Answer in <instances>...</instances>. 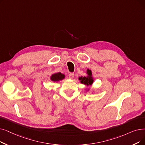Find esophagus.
<instances>
[{
    "label": "esophagus",
    "instance_id": "esophagus-1",
    "mask_svg": "<svg viewBox=\"0 0 145 145\" xmlns=\"http://www.w3.org/2000/svg\"><path fill=\"white\" fill-rule=\"evenodd\" d=\"M74 78V73H70L69 74V78L72 79Z\"/></svg>",
    "mask_w": 145,
    "mask_h": 145
}]
</instances>
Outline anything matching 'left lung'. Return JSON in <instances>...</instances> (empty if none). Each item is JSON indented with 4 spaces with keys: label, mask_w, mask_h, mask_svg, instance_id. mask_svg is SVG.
I'll use <instances>...</instances> for the list:
<instances>
[{
    "label": "left lung",
    "mask_w": 145,
    "mask_h": 145,
    "mask_svg": "<svg viewBox=\"0 0 145 145\" xmlns=\"http://www.w3.org/2000/svg\"><path fill=\"white\" fill-rule=\"evenodd\" d=\"M87 74H88V76L86 77L82 76L79 78V79L80 80V82L82 84L88 86L92 85V84L93 82V79L92 76V72L91 70L88 69Z\"/></svg>",
    "instance_id": "obj_1"
}]
</instances>
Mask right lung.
<instances>
[{
	"label": "right lung",
	"instance_id": "obj_1",
	"mask_svg": "<svg viewBox=\"0 0 145 145\" xmlns=\"http://www.w3.org/2000/svg\"><path fill=\"white\" fill-rule=\"evenodd\" d=\"M65 78V75L61 73L60 72L53 74L51 77H50V79H51L53 82H58L59 80H61Z\"/></svg>",
	"mask_w": 145,
	"mask_h": 145
}]
</instances>
